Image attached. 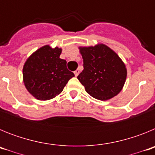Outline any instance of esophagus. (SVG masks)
Returning a JSON list of instances; mask_svg holds the SVG:
<instances>
[{
	"mask_svg": "<svg viewBox=\"0 0 155 155\" xmlns=\"http://www.w3.org/2000/svg\"><path fill=\"white\" fill-rule=\"evenodd\" d=\"M79 72H80V71H79V70H76V71H74V75L75 76H78V75L79 74Z\"/></svg>",
	"mask_w": 155,
	"mask_h": 155,
	"instance_id": "1",
	"label": "esophagus"
}]
</instances>
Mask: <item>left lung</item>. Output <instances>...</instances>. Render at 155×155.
<instances>
[{
  "label": "left lung",
  "instance_id": "8db88e82",
  "mask_svg": "<svg viewBox=\"0 0 155 155\" xmlns=\"http://www.w3.org/2000/svg\"><path fill=\"white\" fill-rule=\"evenodd\" d=\"M84 70L78 79L93 98L110 99L121 91L127 79L126 65L112 49L105 44L80 46Z\"/></svg>",
  "mask_w": 155,
  "mask_h": 155
}]
</instances>
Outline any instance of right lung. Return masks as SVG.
Returning <instances> with one entry per match:
<instances>
[{
    "label": "right lung",
    "mask_w": 155,
    "mask_h": 155,
    "mask_svg": "<svg viewBox=\"0 0 155 155\" xmlns=\"http://www.w3.org/2000/svg\"><path fill=\"white\" fill-rule=\"evenodd\" d=\"M61 48L46 45L38 49L23 66V82L28 92L38 100H50L64 90L74 77L67 68V61L60 58Z\"/></svg>",
    "instance_id": "1"
}]
</instances>
